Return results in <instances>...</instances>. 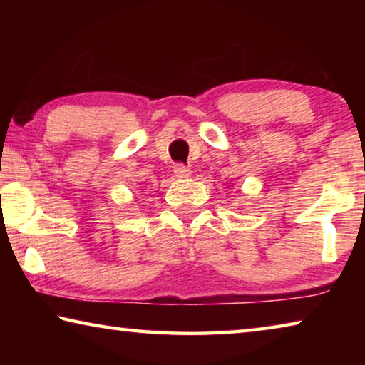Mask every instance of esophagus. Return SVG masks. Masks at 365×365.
Returning a JSON list of instances; mask_svg holds the SVG:
<instances>
[{
    "mask_svg": "<svg viewBox=\"0 0 365 365\" xmlns=\"http://www.w3.org/2000/svg\"><path fill=\"white\" fill-rule=\"evenodd\" d=\"M174 172H175V175L178 178H188L191 175L190 169L187 168V165H183V164H177L175 168H174Z\"/></svg>",
    "mask_w": 365,
    "mask_h": 365,
    "instance_id": "34e87169",
    "label": "esophagus"
}]
</instances>
